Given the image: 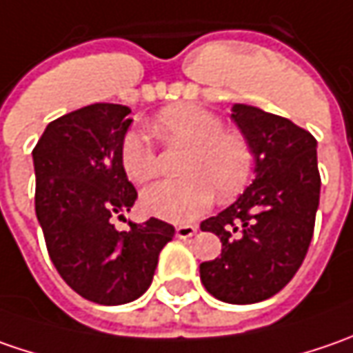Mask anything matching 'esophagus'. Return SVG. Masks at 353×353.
Returning <instances> with one entry per match:
<instances>
[{
  "instance_id": "34e87169",
  "label": "esophagus",
  "mask_w": 353,
  "mask_h": 353,
  "mask_svg": "<svg viewBox=\"0 0 353 353\" xmlns=\"http://www.w3.org/2000/svg\"><path fill=\"white\" fill-rule=\"evenodd\" d=\"M198 232V225H179L176 228V237L179 239H188V237H192Z\"/></svg>"
}]
</instances>
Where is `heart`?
<instances>
[{"label": "heart", "instance_id": "heart-1", "mask_svg": "<svg viewBox=\"0 0 353 353\" xmlns=\"http://www.w3.org/2000/svg\"><path fill=\"white\" fill-rule=\"evenodd\" d=\"M153 125L165 141L190 145L183 179L159 181L145 188L143 208L174 224H188L210 208L214 192L220 200L236 196L253 170L250 141L222 119L192 103L170 105L157 114ZM119 161L133 183H147L159 172L155 145L139 129H129L119 143Z\"/></svg>", "mask_w": 353, "mask_h": 353}]
</instances>
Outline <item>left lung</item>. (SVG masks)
<instances>
[{"instance_id":"left-lung-1","label":"left lung","mask_w":353,"mask_h":353,"mask_svg":"<svg viewBox=\"0 0 353 353\" xmlns=\"http://www.w3.org/2000/svg\"><path fill=\"white\" fill-rule=\"evenodd\" d=\"M232 119L255 155V181L232 206L200 224L222 241L200 263V281L218 301L251 305L277 294L299 271L320 202L316 139L287 117L236 103Z\"/></svg>"}]
</instances>
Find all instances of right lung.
<instances>
[{
    "instance_id": "right-lung-1",
    "label": "right lung",
    "mask_w": 353,
    "mask_h": 353,
    "mask_svg": "<svg viewBox=\"0 0 353 353\" xmlns=\"http://www.w3.org/2000/svg\"><path fill=\"white\" fill-rule=\"evenodd\" d=\"M128 105L92 103L50 121L33 149L34 212L66 285L98 305H125L149 289L174 228L149 218L117 232L137 190L119 161Z\"/></svg>"
}]
</instances>
